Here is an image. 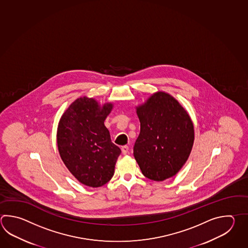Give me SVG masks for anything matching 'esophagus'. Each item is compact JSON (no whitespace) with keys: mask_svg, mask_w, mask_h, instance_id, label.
<instances>
[{"mask_svg":"<svg viewBox=\"0 0 248 248\" xmlns=\"http://www.w3.org/2000/svg\"><path fill=\"white\" fill-rule=\"evenodd\" d=\"M121 149L123 155H127V154H129V147H128V146H124V147H122Z\"/></svg>","mask_w":248,"mask_h":248,"instance_id":"34e87169","label":"esophagus"}]
</instances>
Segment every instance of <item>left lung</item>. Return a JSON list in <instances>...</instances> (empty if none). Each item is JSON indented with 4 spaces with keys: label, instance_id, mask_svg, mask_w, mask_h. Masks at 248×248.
Masks as SVG:
<instances>
[{
    "label": "left lung",
    "instance_id": "1",
    "mask_svg": "<svg viewBox=\"0 0 248 248\" xmlns=\"http://www.w3.org/2000/svg\"><path fill=\"white\" fill-rule=\"evenodd\" d=\"M136 112L140 133L133 155L142 174L158 182L175 176L193 146L194 129L189 114L174 97L162 91L136 107Z\"/></svg>",
    "mask_w": 248,
    "mask_h": 248
}]
</instances>
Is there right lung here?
Returning <instances> with one entry per match:
<instances>
[{
	"label": "right lung",
	"instance_id": "obj_1",
	"mask_svg": "<svg viewBox=\"0 0 248 248\" xmlns=\"http://www.w3.org/2000/svg\"><path fill=\"white\" fill-rule=\"evenodd\" d=\"M112 108L111 102L100 105L93 98L80 97L66 109L58 124L56 140L62 160L86 186L100 187L108 182L121 154L104 125Z\"/></svg>",
	"mask_w": 248,
	"mask_h": 248
}]
</instances>
